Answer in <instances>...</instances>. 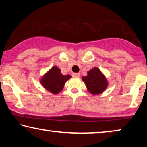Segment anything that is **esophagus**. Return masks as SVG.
Masks as SVG:
<instances>
[{"label":"esophagus","instance_id":"esophagus-1","mask_svg":"<svg viewBox=\"0 0 147 147\" xmlns=\"http://www.w3.org/2000/svg\"><path fill=\"white\" fill-rule=\"evenodd\" d=\"M72 76H73L74 78H79L80 76V74L78 73H73L72 74Z\"/></svg>","mask_w":147,"mask_h":147}]
</instances>
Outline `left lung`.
I'll return each instance as SVG.
<instances>
[{
    "label": "left lung",
    "mask_w": 147,
    "mask_h": 147,
    "mask_svg": "<svg viewBox=\"0 0 147 147\" xmlns=\"http://www.w3.org/2000/svg\"><path fill=\"white\" fill-rule=\"evenodd\" d=\"M82 80L85 83L88 91L92 94H99L107 88V80L100 70L94 67L88 72V75L84 76Z\"/></svg>",
    "instance_id": "1"
}]
</instances>
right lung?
<instances>
[{
  "label": "right lung",
  "instance_id": "right-lung-1",
  "mask_svg": "<svg viewBox=\"0 0 147 147\" xmlns=\"http://www.w3.org/2000/svg\"><path fill=\"white\" fill-rule=\"evenodd\" d=\"M70 78V75H62L57 67H53L42 78L41 82L46 90L56 94L61 91L66 81Z\"/></svg>",
  "mask_w": 147,
  "mask_h": 147
}]
</instances>
